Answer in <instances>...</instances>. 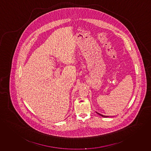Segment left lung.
Returning a JSON list of instances; mask_svg holds the SVG:
<instances>
[{
    "label": "left lung",
    "mask_w": 151,
    "mask_h": 151,
    "mask_svg": "<svg viewBox=\"0 0 151 151\" xmlns=\"http://www.w3.org/2000/svg\"><path fill=\"white\" fill-rule=\"evenodd\" d=\"M97 114H98L99 115H100V116H102V117H108V116H104V115H101V114H99V113H97Z\"/></svg>",
    "instance_id": "1"
}]
</instances>
